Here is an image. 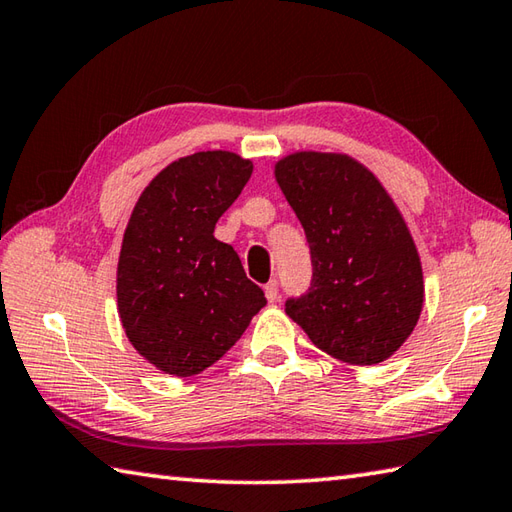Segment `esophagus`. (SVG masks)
<instances>
[{
  "label": "esophagus",
  "mask_w": 512,
  "mask_h": 512,
  "mask_svg": "<svg viewBox=\"0 0 512 512\" xmlns=\"http://www.w3.org/2000/svg\"><path fill=\"white\" fill-rule=\"evenodd\" d=\"M264 295H266L268 302H275V299L279 297V284H277V279H273V282H268V284L264 286Z\"/></svg>",
  "instance_id": "obj_1"
}]
</instances>
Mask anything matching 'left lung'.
<instances>
[{"mask_svg": "<svg viewBox=\"0 0 512 512\" xmlns=\"http://www.w3.org/2000/svg\"><path fill=\"white\" fill-rule=\"evenodd\" d=\"M275 179L313 259V284L288 299L286 315L339 362L382 364L424 306L422 262L393 197L344 153L297 150L275 164Z\"/></svg>", "mask_w": 512, "mask_h": 512, "instance_id": "8db88e82", "label": "left lung"}]
</instances>
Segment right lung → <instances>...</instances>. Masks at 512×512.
Instances as JSON below:
<instances>
[{
    "label": "right lung",
    "mask_w": 512,
    "mask_h": 512,
    "mask_svg": "<svg viewBox=\"0 0 512 512\" xmlns=\"http://www.w3.org/2000/svg\"><path fill=\"white\" fill-rule=\"evenodd\" d=\"M253 162L230 150L179 157L150 179L130 213L117 262V310L128 342L173 377L213 366L266 306L215 224Z\"/></svg>",
    "instance_id": "obj_1"
}]
</instances>
